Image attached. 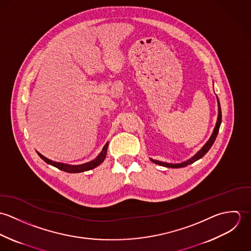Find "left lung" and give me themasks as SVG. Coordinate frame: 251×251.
<instances>
[{
  "label": "left lung",
  "mask_w": 251,
  "mask_h": 251,
  "mask_svg": "<svg viewBox=\"0 0 251 251\" xmlns=\"http://www.w3.org/2000/svg\"><path fill=\"white\" fill-rule=\"evenodd\" d=\"M216 100H217V107H218V114H217V121H216V124H215V128H214V131L211 135V137L209 138V140L206 142V144L192 156L190 157L189 159L185 160V161H182L180 163H168V162H163V161H159V160H155V159H152L150 157V160L157 165H160V166H164V167H167V168H180V167H185L195 161H197L198 159L202 158L208 151L209 150L211 149V147L213 146V144L215 143V138L217 136V133H218V130H219V127H220V125H221V108H220V104H219V100H218V98L216 96Z\"/></svg>",
  "instance_id": "left-lung-1"
}]
</instances>
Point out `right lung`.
Listing matches in <instances>:
<instances>
[{"instance_id":"1","label":"right lung","mask_w":251,"mask_h":251,"mask_svg":"<svg viewBox=\"0 0 251 251\" xmlns=\"http://www.w3.org/2000/svg\"><path fill=\"white\" fill-rule=\"evenodd\" d=\"M108 142L104 145V147L102 148V151H100V153L92 161L83 163V164H79V165H72V164H68V163H62V162H57V161H53L47 157H45L44 155H42L41 153H39L38 151L37 154L40 156L41 159H43L46 163L62 170L68 173H81V172H85V171H89L92 170L96 167H98L99 165H100L103 160L106 157V153H107Z\"/></svg>"}]
</instances>
